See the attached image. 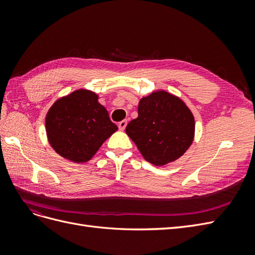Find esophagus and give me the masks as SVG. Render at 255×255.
<instances>
[{"label":"esophagus","mask_w":255,"mask_h":255,"mask_svg":"<svg viewBox=\"0 0 255 255\" xmlns=\"http://www.w3.org/2000/svg\"><path fill=\"white\" fill-rule=\"evenodd\" d=\"M127 125H128V121H127V120H122V121H120V122L118 123V127H119V128H120L121 130H123V129L126 128Z\"/></svg>","instance_id":"34e87169"}]
</instances>
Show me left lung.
<instances>
[{"label": "left lung", "instance_id": "8db88e82", "mask_svg": "<svg viewBox=\"0 0 255 255\" xmlns=\"http://www.w3.org/2000/svg\"><path fill=\"white\" fill-rule=\"evenodd\" d=\"M126 132L143 158L164 166L180 158L195 137V118L182 100L165 90L140 99L138 117Z\"/></svg>", "mask_w": 255, "mask_h": 255}]
</instances>
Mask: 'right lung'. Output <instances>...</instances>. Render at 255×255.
Segmentation results:
<instances>
[{"instance_id": "add662e5", "label": "right lung", "mask_w": 255, "mask_h": 255, "mask_svg": "<svg viewBox=\"0 0 255 255\" xmlns=\"http://www.w3.org/2000/svg\"><path fill=\"white\" fill-rule=\"evenodd\" d=\"M98 99L94 91L78 89L50 107L45 130L51 146L61 157L86 163L118 129Z\"/></svg>"}]
</instances>
